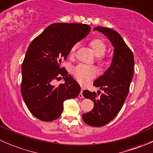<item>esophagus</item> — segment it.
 <instances>
[{"mask_svg":"<svg viewBox=\"0 0 153 153\" xmlns=\"http://www.w3.org/2000/svg\"><path fill=\"white\" fill-rule=\"evenodd\" d=\"M78 97H79V98H84V95H83V88H82V89H81V92H80L79 95H78Z\"/></svg>","mask_w":153,"mask_h":153,"instance_id":"obj_1","label":"esophagus"}]
</instances>
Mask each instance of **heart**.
Segmentation results:
<instances>
[{"label": "heart", "instance_id": "1", "mask_svg": "<svg viewBox=\"0 0 153 153\" xmlns=\"http://www.w3.org/2000/svg\"><path fill=\"white\" fill-rule=\"evenodd\" d=\"M89 46L91 47L95 56H97V62L101 65L104 64L105 62L104 54L106 51V44L105 41L101 38H95L89 41ZM77 47H78V44H75L72 46L69 51L70 56L72 57L75 55ZM73 73L76 79L80 83L85 84L89 83L91 80H92L96 76L97 69L96 68L92 67V66L79 64L74 69Z\"/></svg>", "mask_w": 153, "mask_h": 153}]
</instances>
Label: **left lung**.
<instances>
[{
	"label": "left lung",
	"mask_w": 153,
	"mask_h": 153,
	"mask_svg": "<svg viewBox=\"0 0 153 153\" xmlns=\"http://www.w3.org/2000/svg\"><path fill=\"white\" fill-rule=\"evenodd\" d=\"M94 30L102 32L114 47V55L111 66L105 73L96 79L93 85L104 91L99 98L96 92L84 90L83 95L94 102L92 110L83 114L86 124L95 127L110 122L122 108L129 93V86L134 74V55L122 37L110 28L97 27Z\"/></svg>",
	"instance_id": "8db88e82"
}]
</instances>
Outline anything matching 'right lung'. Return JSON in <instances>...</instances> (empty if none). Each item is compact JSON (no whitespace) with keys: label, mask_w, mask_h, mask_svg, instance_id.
<instances>
[{"label":"right lung","mask_w":153,"mask_h":153,"mask_svg":"<svg viewBox=\"0 0 153 153\" xmlns=\"http://www.w3.org/2000/svg\"><path fill=\"white\" fill-rule=\"evenodd\" d=\"M87 24L55 23L29 44L22 64L21 94L31 113L41 121H52L62 113L64 102L79 95L81 86L61 62L74 44L90 31ZM62 76L65 83L51 84Z\"/></svg>","instance_id":"1"}]
</instances>
